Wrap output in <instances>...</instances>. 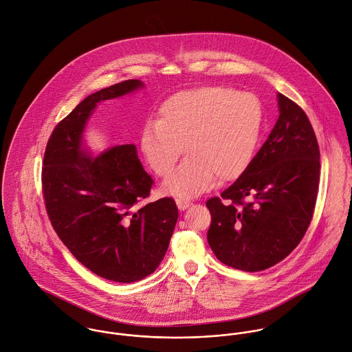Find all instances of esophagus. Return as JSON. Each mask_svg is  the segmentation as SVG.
I'll list each match as a JSON object with an SVG mask.
<instances>
[{
    "label": "esophagus",
    "instance_id": "esophagus-1",
    "mask_svg": "<svg viewBox=\"0 0 352 352\" xmlns=\"http://www.w3.org/2000/svg\"><path fill=\"white\" fill-rule=\"evenodd\" d=\"M175 203H177V207H178V210L179 211H185L186 208H189L190 206H192V203L189 201V200H186V199H175Z\"/></svg>",
    "mask_w": 352,
    "mask_h": 352
}]
</instances>
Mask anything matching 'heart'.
I'll return each instance as SVG.
<instances>
[{"label": "heart", "mask_w": 352, "mask_h": 352, "mask_svg": "<svg viewBox=\"0 0 352 352\" xmlns=\"http://www.w3.org/2000/svg\"><path fill=\"white\" fill-rule=\"evenodd\" d=\"M263 110L256 96L223 87H201L166 99L157 120L145 124L140 151L149 168L167 175L184 144L189 156L163 182L162 190L190 199L220 181H234L249 167L261 132Z\"/></svg>", "instance_id": "heart-1"}]
</instances>
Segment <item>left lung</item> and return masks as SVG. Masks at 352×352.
<instances>
[{
	"instance_id": "obj_1",
	"label": "left lung",
	"mask_w": 352,
	"mask_h": 352,
	"mask_svg": "<svg viewBox=\"0 0 352 352\" xmlns=\"http://www.w3.org/2000/svg\"><path fill=\"white\" fill-rule=\"evenodd\" d=\"M278 106L272 132L246 171L221 193L225 201H207L212 252L223 264L246 272L274 267L298 246L318 193L320 149L311 124L281 94Z\"/></svg>"
}]
</instances>
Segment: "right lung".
Here are the masks:
<instances>
[{"label":"right lung","instance_id":"add662e5","mask_svg":"<svg viewBox=\"0 0 352 352\" xmlns=\"http://www.w3.org/2000/svg\"><path fill=\"white\" fill-rule=\"evenodd\" d=\"M141 88L140 80H126L87 96L56 126L43 157V196L56 232L85 268L117 283L139 281L156 271L178 220L170 197L138 210L153 181L135 144L95 155L84 140L99 103Z\"/></svg>","mask_w":352,"mask_h":352}]
</instances>
